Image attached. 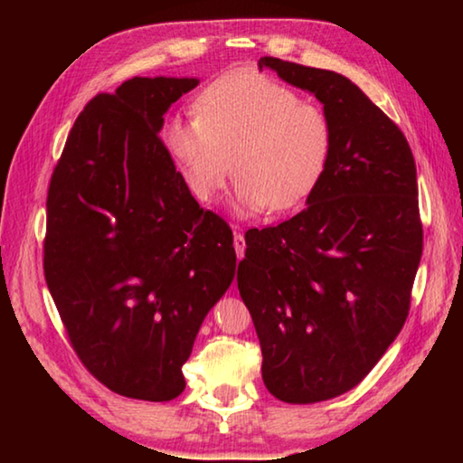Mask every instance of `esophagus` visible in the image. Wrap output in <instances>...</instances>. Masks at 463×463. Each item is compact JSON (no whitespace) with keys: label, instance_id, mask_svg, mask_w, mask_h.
I'll return each mask as SVG.
<instances>
[{"label":"esophagus","instance_id":"1","mask_svg":"<svg viewBox=\"0 0 463 463\" xmlns=\"http://www.w3.org/2000/svg\"><path fill=\"white\" fill-rule=\"evenodd\" d=\"M232 242H234V250H237V257L241 260V257L245 255V249H247V245H245V237H242V234H241V231L237 229V226H234V237H232Z\"/></svg>","mask_w":463,"mask_h":463}]
</instances>
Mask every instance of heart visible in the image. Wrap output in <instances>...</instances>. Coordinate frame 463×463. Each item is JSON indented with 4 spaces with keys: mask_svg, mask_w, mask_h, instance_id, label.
I'll return each instance as SVG.
<instances>
[{
    "mask_svg": "<svg viewBox=\"0 0 463 463\" xmlns=\"http://www.w3.org/2000/svg\"><path fill=\"white\" fill-rule=\"evenodd\" d=\"M198 116L171 118L163 140L187 190L214 203L231 174L247 214L286 213L310 198L333 151L325 109L260 73H231L198 98Z\"/></svg>",
    "mask_w": 463,
    "mask_h": 463,
    "instance_id": "obj_1",
    "label": "heart"
}]
</instances>
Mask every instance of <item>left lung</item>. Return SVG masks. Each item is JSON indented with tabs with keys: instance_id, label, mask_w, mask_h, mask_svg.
Returning <instances> with one entry per match:
<instances>
[{
	"instance_id": "obj_1",
	"label": "left lung",
	"mask_w": 463,
	"mask_h": 463,
	"mask_svg": "<svg viewBox=\"0 0 463 463\" xmlns=\"http://www.w3.org/2000/svg\"><path fill=\"white\" fill-rule=\"evenodd\" d=\"M325 108L333 151L308 206L250 229L237 284L263 354V382L289 404L355 388L396 339L422 255L417 165L402 130L326 69L261 57Z\"/></svg>"
}]
</instances>
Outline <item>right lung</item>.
<instances>
[{
	"label": "right lung",
	"instance_id": "obj_1",
	"mask_svg": "<svg viewBox=\"0 0 463 463\" xmlns=\"http://www.w3.org/2000/svg\"><path fill=\"white\" fill-rule=\"evenodd\" d=\"M200 81L132 77L77 116L46 198L44 278L77 357L116 394L165 402L234 278L232 231L159 138Z\"/></svg>",
	"mask_w": 463,
	"mask_h": 463
}]
</instances>
